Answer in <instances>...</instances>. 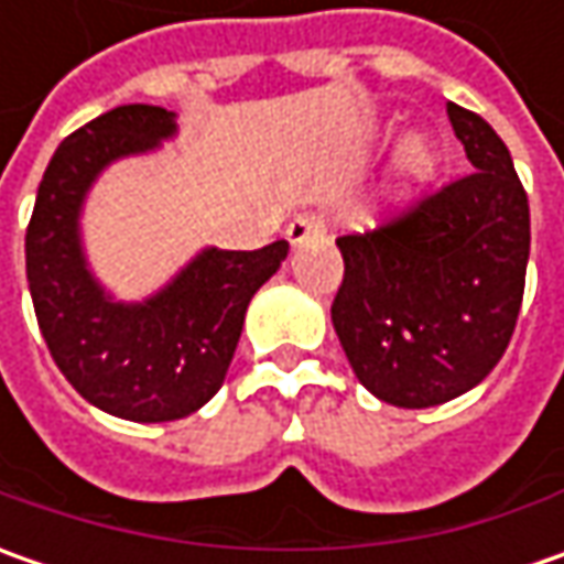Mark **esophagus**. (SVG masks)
<instances>
[{"instance_id":"1","label":"esophagus","mask_w":564,"mask_h":564,"mask_svg":"<svg viewBox=\"0 0 564 564\" xmlns=\"http://www.w3.org/2000/svg\"><path fill=\"white\" fill-rule=\"evenodd\" d=\"M292 248H301V245H311L316 238L326 235V216L323 213H297L289 228H285Z\"/></svg>"}]
</instances>
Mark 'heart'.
<instances>
[{
	"label": "heart",
	"mask_w": 564,
	"mask_h": 564,
	"mask_svg": "<svg viewBox=\"0 0 564 564\" xmlns=\"http://www.w3.org/2000/svg\"><path fill=\"white\" fill-rule=\"evenodd\" d=\"M440 172V147L426 134L414 131L401 141L392 165V182H389V200L395 206L411 204L423 187L430 185Z\"/></svg>",
	"instance_id": "b5f03b06"
}]
</instances>
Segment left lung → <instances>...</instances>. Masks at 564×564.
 <instances>
[{
  "instance_id": "obj_1",
  "label": "left lung",
  "mask_w": 564,
  "mask_h": 564,
  "mask_svg": "<svg viewBox=\"0 0 564 564\" xmlns=\"http://www.w3.org/2000/svg\"><path fill=\"white\" fill-rule=\"evenodd\" d=\"M445 112L474 172L386 226L336 238V336L360 386L395 408H433L484 382L524 297L531 206L509 147L477 112Z\"/></svg>"
}]
</instances>
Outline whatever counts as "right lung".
Returning a JSON list of instances; mask_svg holds the SVG:
<instances>
[{"mask_svg":"<svg viewBox=\"0 0 564 564\" xmlns=\"http://www.w3.org/2000/svg\"><path fill=\"white\" fill-rule=\"evenodd\" d=\"M175 131V112L143 102L77 128L43 172L24 238L33 311L55 367L94 408L134 423L178 421L219 392L250 297L289 257V241L204 248L143 301H116L99 285L80 241L84 200L109 165L160 150Z\"/></svg>","mask_w":564,"mask_h":564,"instance_id":"right-lung-1","label":"right lung"}]
</instances>
